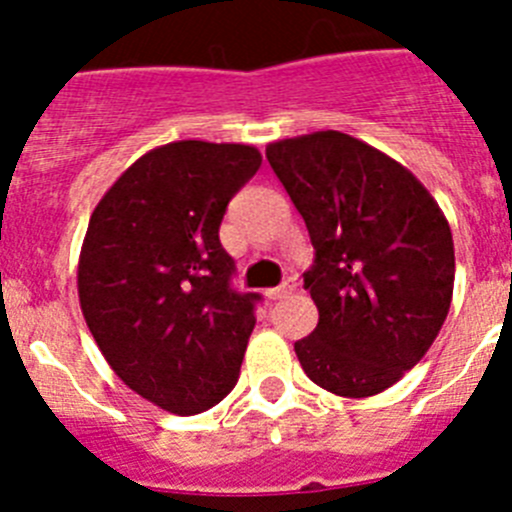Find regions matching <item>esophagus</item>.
I'll return each mask as SVG.
<instances>
[{"label":"esophagus","mask_w":512,"mask_h":512,"mask_svg":"<svg viewBox=\"0 0 512 512\" xmlns=\"http://www.w3.org/2000/svg\"><path fill=\"white\" fill-rule=\"evenodd\" d=\"M295 289H297L295 277H289V279H284L277 289H266V297H269V300H284V297L292 295Z\"/></svg>","instance_id":"obj_1"}]
</instances>
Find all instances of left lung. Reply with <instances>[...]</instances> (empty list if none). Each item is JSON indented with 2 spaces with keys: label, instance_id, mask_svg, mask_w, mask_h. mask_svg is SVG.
Masks as SVG:
<instances>
[{
  "label": "left lung",
  "instance_id": "obj_1",
  "mask_svg": "<svg viewBox=\"0 0 512 512\" xmlns=\"http://www.w3.org/2000/svg\"><path fill=\"white\" fill-rule=\"evenodd\" d=\"M315 246L305 289L318 325L295 343L338 397L392 387L433 346L454 295V241L431 192L354 135L318 130L266 146Z\"/></svg>",
  "mask_w": 512,
  "mask_h": 512
}]
</instances>
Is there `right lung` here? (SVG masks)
Segmentation results:
<instances>
[{
	"mask_svg": "<svg viewBox=\"0 0 512 512\" xmlns=\"http://www.w3.org/2000/svg\"><path fill=\"white\" fill-rule=\"evenodd\" d=\"M259 166L253 146L174 140L122 171L89 217L84 320L112 372L166 413H202L238 382L259 295L230 287L217 230Z\"/></svg>",
	"mask_w": 512,
	"mask_h": 512,
	"instance_id": "right-lung-1",
	"label": "right lung"
}]
</instances>
